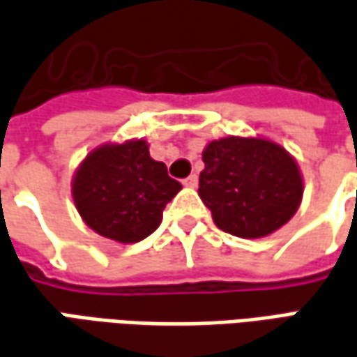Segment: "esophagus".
I'll return each mask as SVG.
<instances>
[{"label": "esophagus", "instance_id": "34e87169", "mask_svg": "<svg viewBox=\"0 0 357 357\" xmlns=\"http://www.w3.org/2000/svg\"><path fill=\"white\" fill-rule=\"evenodd\" d=\"M197 181H199L197 174H191L189 178L183 179V185H185V188H195V185H197Z\"/></svg>", "mask_w": 357, "mask_h": 357}]
</instances>
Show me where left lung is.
Listing matches in <instances>:
<instances>
[{"instance_id":"left-lung-1","label":"left lung","mask_w":357,"mask_h":357,"mask_svg":"<svg viewBox=\"0 0 357 357\" xmlns=\"http://www.w3.org/2000/svg\"><path fill=\"white\" fill-rule=\"evenodd\" d=\"M199 197L215 225L240 238H260L299 209L303 179L285 148L264 138L213 140L203 152Z\"/></svg>"}]
</instances>
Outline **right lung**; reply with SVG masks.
I'll list each match as a JSON object with an SVG mask.
<instances>
[{
  "mask_svg": "<svg viewBox=\"0 0 357 357\" xmlns=\"http://www.w3.org/2000/svg\"><path fill=\"white\" fill-rule=\"evenodd\" d=\"M181 189L164 162L150 158L144 140L105 144L77 168L72 195L87 227L123 244L140 242L162 222V213Z\"/></svg>",
  "mask_w": 357,
  "mask_h": 357,
  "instance_id": "1",
  "label": "right lung"
}]
</instances>
